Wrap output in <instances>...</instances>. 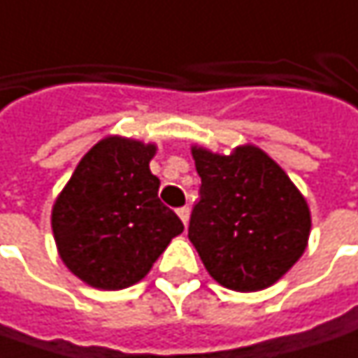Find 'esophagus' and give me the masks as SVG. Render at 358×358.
<instances>
[{
  "label": "esophagus",
  "instance_id": "obj_1",
  "mask_svg": "<svg viewBox=\"0 0 358 358\" xmlns=\"http://www.w3.org/2000/svg\"><path fill=\"white\" fill-rule=\"evenodd\" d=\"M178 217L182 220V224L186 226V224H188V220H190V208H188V206L178 208Z\"/></svg>",
  "mask_w": 358,
  "mask_h": 358
}]
</instances>
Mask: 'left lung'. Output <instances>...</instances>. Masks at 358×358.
<instances>
[{
	"label": "left lung",
	"mask_w": 358,
	"mask_h": 358,
	"mask_svg": "<svg viewBox=\"0 0 358 358\" xmlns=\"http://www.w3.org/2000/svg\"><path fill=\"white\" fill-rule=\"evenodd\" d=\"M202 178L188 238L208 273L228 289L262 291L301 257L311 212L299 188L253 144L217 155L192 146Z\"/></svg>",
	"instance_id": "8db88e82"
}]
</instances>
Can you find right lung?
<instances>
[{
    "mask_svg": "<svg viewBox=\"0 0 358 358\" xmlns=\"http://www.w3.org/2000/svg\"><path fill=\"white\" fill-rule=\"evenodd\" d=\"M156 144L110 134L80 158L57 196L51 228L67 269L94 289L138 283L172 238L180 217L160 202L150 172Z\"/></svg>",
    "mask_w": 358,
    "mask_h": 358,
    "instance_id": "add662e5",
    "label": "right lung"
}]
</instances>
